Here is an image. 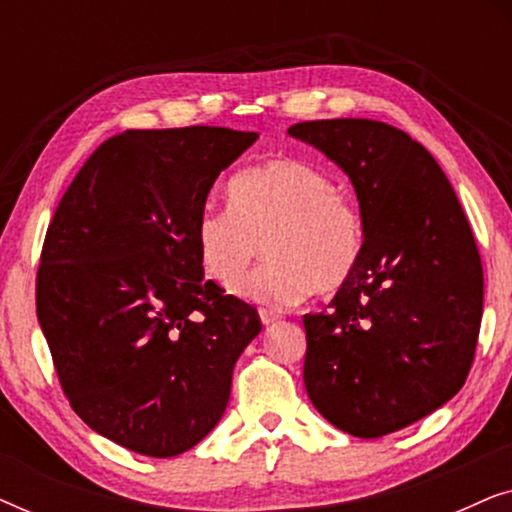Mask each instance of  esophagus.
<instances>
[{"instance_id":"34e87169","label":"esophagus","mask_w":512,"mask_h":512,"mask_svg":"<svg viewBox=\"0 0 512 512\" xmlns=\"http://www.w3.org/2000/svg\"><path fill=\"white\" fill-rule=\"evenodd\" d=\"M261 314V321H263V326H270V324H275V321L279 319V314L277 312H272V310H261L258 312Z\"/></svg>"}]
</instances>
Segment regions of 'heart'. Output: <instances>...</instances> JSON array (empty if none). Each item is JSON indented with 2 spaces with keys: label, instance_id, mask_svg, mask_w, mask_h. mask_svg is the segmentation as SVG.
<instances>
[{
  "label": "heart",
  "instance_id": "b5f03b06",
  "mask_svg": "<svg viewBox=\"0 0 512 512\" xmlns=\"http://www.w3.org/2000/svg\"><path fill=\"white\" fill-rule=\"evenodd\" d=\"M233 209H205L195 226L202 268L235 289L251 263L270 261L242 286L263 303L335 296L352 282L366 249L359 207L324 170L296 158L251 167L230 184Z\"/></svg>",
  "mask_w": 512,
  "mask_h": 512
}]
</instances>
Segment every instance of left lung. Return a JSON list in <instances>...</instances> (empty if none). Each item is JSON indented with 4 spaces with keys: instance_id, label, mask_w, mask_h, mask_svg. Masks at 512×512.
<instances>
[{
    "instance_id": "1",
    "label": "left lung",
    "mask_w": 512,
    "mask_h": 512,
    "mask_svg": "<svg viewBox=\"0 0 512 512\" xmlns=\"http://www.w3.org/2000/svg\"><path fill=\"white\" fill-rule=\"evenodd\" d=\"M289 135L352 181L366 249L328 310L305 314V389L340 431L380 438L464 387L482 321V263L436 158L394 125L305 121Z\"/></svg>"
}]
</instances>
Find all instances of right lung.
Instances as JSON below:
<instances>
[{
  "mask_svg": "<svg viewBox=\"0 0 512 512\" xmlns=\"http://www.w3.org/2000/svg\"><path fill=\"white\" fill-rule=\"evenodd\" d=\"M258 132L125 130L86 160L46 230L37 317L76 415L146 457L219 424L258 312L205 279L195 226Z\"/></svg>",
  "mask_w": 512,
  "mask_h": 512,
  "instance_id": "add662e5",
  "label": "right lung"
}]
</instances>
